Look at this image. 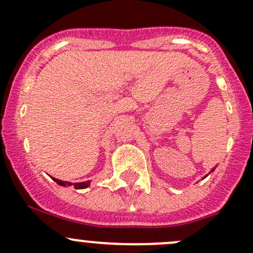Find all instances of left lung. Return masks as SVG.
I'll use <instances>...</instances> for the list:
<instances>
[{"mask_svg":"<svg viewBox=\"0 0 253 253\" xmlns=\"http://www.w3.org/2000/svg\"><path fill=\"white\" fill-rule=\"evenodd\" d=\"M214 169H215V168H213V170H211V171H214Z\"/></svg>","mask_w":253,"mask_h":253,"instance_id":"1","label":"left lung"}]
</instances>
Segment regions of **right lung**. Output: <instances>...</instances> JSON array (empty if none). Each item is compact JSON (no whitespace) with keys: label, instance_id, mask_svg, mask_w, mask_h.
<instances>
[{"label":"right lung","instance_id":"obj_1","mask_svg":"<svg viewBox=\"0 0 253 253\" xmlns=\"http://www.w3.org/2000/svg\"><path fill=\"white\" fill-rule=\"evenodd\" d=\"M52 180L55 181L56 183H58L60 186H66V185L71 186V185H73V186H75V188H85V187H88V186H89V181H85V182L71 183V182H65V181H61V180H58V178H55V177H52Z\"/></svg>","mask_w":253,"mask_h":253}]
</instances>
